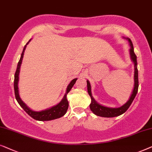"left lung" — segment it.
<instances>
[{
    "label": "left lung",
    "instance_id": "left-lung-1",
    "mask_svg": "<svg viewBox=\"0 0 152 152\" xmlns=\"http://www.w3.org/2000/svg\"><path fill=\"white\" fill-rule=\"evenodd\" d=\"M123 38L127 40L129 42V44L130 45L129 49V55L130 58H131L132 61L134 63V85L133 90H132V94L130 96L129 100L125 102L123 105L119 107H105L104 105H102L96 101V100L92 96V94H91V88L90 83L88 80H87V91L89 96L91 97V103L89 104V107L91 112H92L95 115L98 116L104 117V118H112V117L118 116L120 115L123 114L125 113L126 111L128 110L129 106L133 102L134 98H135L136 94L138 92V69H137V57L134 53V46L132 44V40L129 39V38Z\"/></svg>",
    "mask_w": 152,
    "mask_h": 152
}]
</instances>
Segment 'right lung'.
<instances>
[{"label":"right lung","mask_w":152,"mask_h":152,"mask_svg":"<svg viewBox=\"0 0 152 152\" xmlns=\"http://www.w3.org/2000/svg\"><path fill=\"white\" fill-rule=\"evenodd\" d=\"M31 39L29 40V42H27V43L25 45L24 48H23V52L20 56V58L19 60V62L17 65L16 71L14 75V93H15V96H16V99L17 102H18V104H20V106L24 110L26 113L28 115H29L31 118L36 120V121H52V120H54L56 118H59L63 116L67 112L68 107H69V102L67 99V94L69 92L72 87L74 86V85L75 84L77 78H74L72 80L71 82L69 83V84L67 85V89H66V92L64 95L63 98H62L61 102L59 103H58L56 105L52 107L46 109L45 110L40 111V112H36V111H34L31 110L30 108L28 107L27 106V104L25 103L24 102L21 100L19 95V90H18V81H19V74H20V66L22 64L23 61V55H24L25 50L26 49V47L27 45L29 44V42H30Z\"/></svg>","instance_id":"right-lung-1"}]
</instances>
